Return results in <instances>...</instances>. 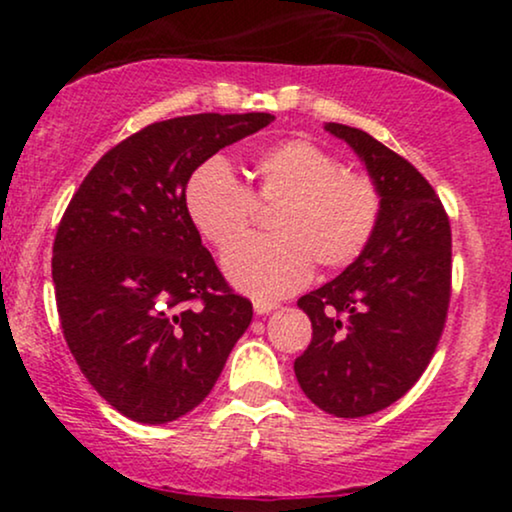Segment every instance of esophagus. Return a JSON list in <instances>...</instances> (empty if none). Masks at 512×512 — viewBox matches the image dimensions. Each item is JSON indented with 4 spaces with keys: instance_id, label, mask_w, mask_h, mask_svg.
Returning <instances> with one entry per match:
<instances>
[{
    "instance_id": "esophagus-1",
    "label": "esophagus",
    "mask_w": 512,
    "mask_h": 512,
    "mask_svg": "<svg viewBox=\"0 0 512 512\" xmlns=\"http://www.w3.org/2000/svg\"><path fill=\"white\" fill-rule=\"evenodd\" d=\"M252 308H255L257 315H269V313H274L276 308H279V303L260 301V298H257V301H252Z\"/></svg>"
}]
</instances>
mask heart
I'll use <instances>...</instances> for the list:
<instances>
[{
    "label": "heart",
    "instance_id": "obj_1",
    "mask_svg": "<svg viewBox=\"0 0 512 512\" xmlns=\"http://www.w3.org/2000/svg\"><path fill=\"white\" fill-rule=\"evenodd\" d=\"M185 211L214 248L228 250L248 233L252 207L274 204L269 238H252L223 257V272L240 291L281 298L303 289L313 262L346 267L366 250L380 219V192L366 175L342 170L330 151L291 139L262 151L240 185L221 158L187 178Z\"/></svg>",
    "mask_w": 512,
    "mask_h": 512
}]
</instances>
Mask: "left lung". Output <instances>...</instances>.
Returning <instances> with one entry per match:
<instances>
[{
    "mask_svg": "<svg viewBox=\"0 0 512 512\" xmlns=\"http://www.w3.org/2000/svg\"><path fill=\"white\" fill-rule=\"evenodd\" d=\"M380 192L366 250L337 279L298 298L313 342L293 370L305 397L339 419L390 407L421 378L450 303V221L407 158L356 127L327 122Z\"/></svg>",
    "mask_w": 512,
    "mask_h": 512,
    "instance_id": "1",
    "label": "left lung"
}]
</instances>
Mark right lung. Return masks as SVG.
Here are the masks:
<instances>
[{
	"label": "right lung",
	"mask_w": 512,
	"mask_h": 512,
	"mask_svg": "<svg viewBox=\"0 0 512 512\" xmlns=\"http://www.w3.org/2000/svg\"><path fill=\"white\" fill-rule=\"evenodd\" d=\"M274 120L202 113L154 122L105 154L64 211L52 248L57 313L93 390L139 424L204 402L252 322L185 211L187 178Z\"/></svg>",
	"instance_id": "obj_1"
}]
</instances>
